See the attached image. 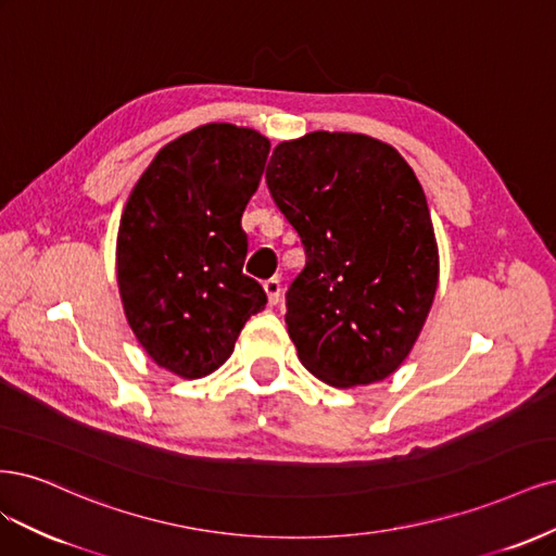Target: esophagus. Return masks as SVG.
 <instances>
[{
  "instance_id": "34e87169",
  "label": "esophagus",
  "mask_w": 556,
  "mask_h": 556,
  "mask_svg": "<svg viewBox=\"0 0 556 556\" xmlns=\"http://www.w3.org/2000/svg\"><path fill=\"white\" fill-rule=\"evenodd\" d=\"M263 289H265L267 302H270V304H277V302H279V298H281V281H279L277 277L267 279V281L263 283Z\"/></svg>"
}]
</instances>
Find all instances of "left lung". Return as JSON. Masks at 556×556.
Returning a JSON list of instances; mask_svg holds the SVG:
<instances>
[{
    "mask_svg": "<svg viewBox=\"0 0 556 556\" xmlns=\"http://www.w3.org/2000/svg\"><path fill=\"white\" fill-rule=\"evenodd\" d=\"M265 182L307 254L286 291L300 363L334 388L383 381L414 349L439 281L414 170L376 138L314 131L279 142Z\"/></svg>",
    "mask_w": 556,
    "mask_h": 556,
    "instance_id": "obj_1",
    "label": "left lung"
}]
</instances>
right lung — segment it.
<instances>
[{
    "label": "right lung",
    "instance_id": "right-lung-1",
    "mask_svg": "<svg viewBox=\"0 0 556 556\" xmlns=\"http://www.w3.org/2000/svg\"><path fill=\"white\" fill-rule=\"evenodd\" d=\"M270 142L252 129L205 124L168 142L140 175L117 232V283L129 326L159 367L219 369L254 314L263 286L242 273V212Z\"/></svg>",
    "mask_w": 556,
    "mask_h": 556
}]
</instances>
